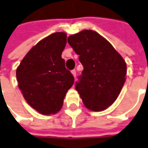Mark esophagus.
Segmentation results:
<instances>
[{"label":"esophagus","mask_w":148,"mask_h":148,"mask_svg":"<svg viewBox=\"0 0 148 148\" xmlns=\"http://www.w3.org/2000/svg\"><path fill=\"white\" fill-rule=\"evenodd\" d=\"M71 74H73L74 78H75V77H76V70H75V69H74V70H72V71H71Z\"/></svg>","instance_id":"1"}]
</instances>
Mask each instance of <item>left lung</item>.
<instances>
[{
    "label": "left lung",
    "mask_w": 148,
    "mask_h": 148,
    "mask_svg": "<svg viewBox=\"0 0 148 148\" xmlns=\"http://www.w3.org/2000/svg\"><path fill=\"white\" fill-rule=\"evenodd\" d=\"M84 66L76 84L84 106L92 111H102L119 97L126 79L124 58L106 39L96 31L85 29L68 38Z\"/></svg>",
    "instance_id": "left-lung-1"
}]
</instances>
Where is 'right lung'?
Segmentation results:
<instances>
[{"label": "right lung", "instance_id": "right-lung-1", "mask_svg": "<svg viewBox=\"0 0 148 148\" xmlns=\"http://www.w3.org/2000/svg\"><path fill=\"white\" fill-rule=\"evenodd\" d=\"M66 42L64 32L44 38L29 50L16 69L18 87L24 99L42 115L59 112L74 84V77L61 57Z\"/></svg>", "mask_w": 148, "mask_h": 148}]
</instances>
